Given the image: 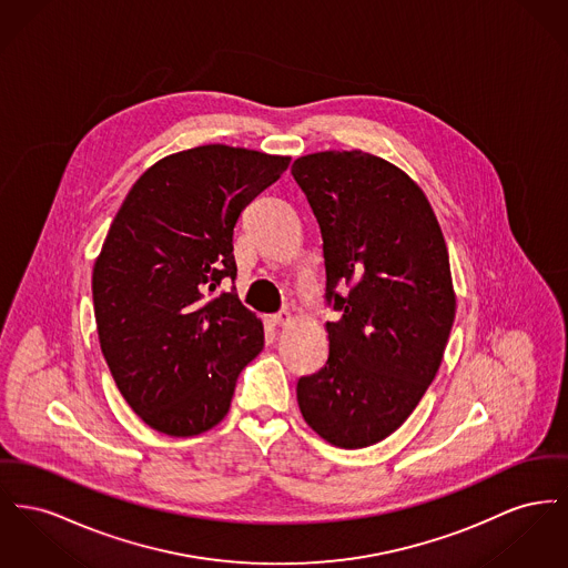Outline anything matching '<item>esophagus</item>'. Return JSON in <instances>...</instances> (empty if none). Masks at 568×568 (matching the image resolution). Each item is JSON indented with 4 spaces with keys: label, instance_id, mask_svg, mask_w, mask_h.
<instances>
[{
    "label": "esophagus",
    "instance_id": "obj_1",
    "mask_svg": "<svg viewBox=\"0 0 568 568\" xmlns=\"http://www.w3.org/2000/svg\"><path fill=\"white\" fill-rule=\"evenodd\" d=\"M270 322H272L274 326H287V324L292 322V313H290V311H281V313L272 315Z\"/></svg>",
    "mask_w": 568,
    "mask_h": 568
}]
</instances>
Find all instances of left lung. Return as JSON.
<instances>
[{
    "mask_svg": "<svg viewBox=\"0 0 568 568\" xmlns=\"http://www.w3.org/2000/svg\"><path fill=\"white\" fill-rule=\"evenodd\" d=\"M292 175L320 223L326 365L298 379L302 416L341 448L397 432L434 382L455 322L448 251L425 193L367 152L302 156Z\"/></svg>",
    "mask_w": 568,
    "mask_h": 568,
    "instance_id": "left-lung-1",
    "label": "left lung"
}]
</instances>
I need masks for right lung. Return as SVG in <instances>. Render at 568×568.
<instances>
[{"mask_svg": "<svg viewBox=\"0 0 568 568\" xmlns=\"http://www.w3.org/2000/svg\"><path fill=\"white\" fill-rule=\"evenodd\" d=\"M290 168L230 145H201L148 169L115 214L92 274L101 349L145 425L189 437L230 412L264 326L221 281L237 274L242 210Z\"/></svg>", "mask_w": 568, "mask_h": 568, "instance_id": "right-lung-1", "label": "right lung"}]
</instances>
